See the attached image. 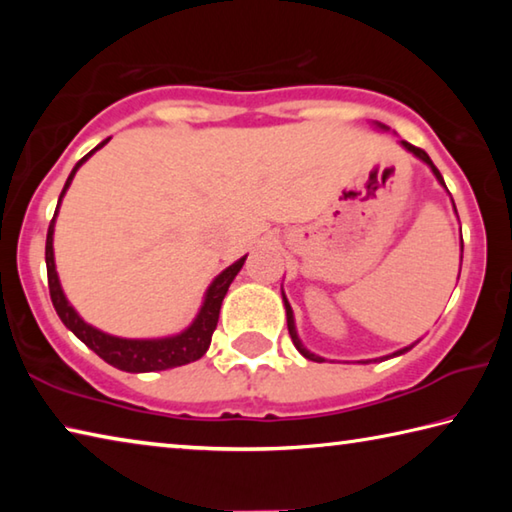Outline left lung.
Listing matches in <instances>:
<instances>
[{
  "mask_svg": "<svg viewBox=\"0 0 512 512\" xmlns=\"http://www.w3.org/2000/svg\"><path fill=\"white\" fill-rule=\"evenodd\" d=\"M379 128H386V126H381V124H379ZM402 146H404V149H406V151H411L413 155H418V158H420L422 162H427V164H429V167H431V171H433V173H436L438 183H440V185H443V187H447V185H445V180H443V176H440V171L436 169V164H433V162H431V158H429V155H427V151H422V149H418V146H413V144H409V142H404V140H402ZM454 210H456V205H454ZM284 307H287V325H289V334H291V341H293V345H296V348H298V352L302 354V357H307L309 361H323V359H320V357H316V354H311L309 350H305V348H302V343H300V339H298V334H296V325H293V311H291V305H289V302H287V298H284ZM411 348H413V345H411ZM411 348H404V350H400V352H395V354H393V357H397V354H404L406 350H411Z\"/></svg>",
  "mask_w": 512,
  "mask_h": 512,
  "instance_id": "1",
  "label": "left lung"
}]
</instances>
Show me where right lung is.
Listing matches in <instances>:
<instances>
[{
  "mask_svg": "<svg viewBox=\"0 0 512 512\" xmlns=\"http://www.w3.org/2000/svg\"><path fill=\"white\" fill-rule=\"evenodd\" d=\"M103 144H108V140H103L97 149H101ZM94 149V151H97ZM90 151L88 155L76 162V167L69 173L67 183L60 192V198L65 196L69 183H72L76 169L90 158L94 153ZM60 207V201H58ZM58 207L54 212V219L49 223L47 230V246H45V259H47V282H49V296L51 302H54L56 314L63 320L65 327L72 329V332L79 336V339L88 345L90 350L99 354L103 361H108L110 366H115L119 370L126 372H155V370H167V368H176V366H185V363H192L196 359H201L207 352L212 343V334L216 329V323H219V311H221V302L228 293V287L235 280V275L241 271L246 257H241L239 262L225 268V271L216 277V280L210 284L207 289V296L201 311L192 325H189L183 334L178 336H169V339H153V341H131V339H117V336L103 334L99 329H94L92 325L85 323V320L76 314L74 307L69 305L63 289H60L58 282V273H56V264H54V221L58 214Z\"/></svg>",
  "mask_w": 512,
  "mask_h": 512,
  "instance_id": "obj_1",
  "label": "right lung"
}]
</instances>
